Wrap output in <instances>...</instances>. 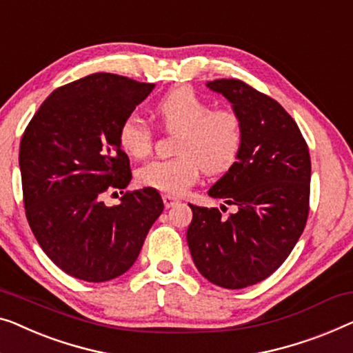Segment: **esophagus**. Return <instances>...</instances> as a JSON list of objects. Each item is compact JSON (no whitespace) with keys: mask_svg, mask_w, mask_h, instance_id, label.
Returning <instances> with one entry per match:
<instances>
[{"mask_svg":"<svg viewBox=\"0 0 353 353\" xmlns=\"http://www.w3.org/2000/svg\"><path fill=\"white\" fill-rule=\"evenodd\" d=\"M162 201H164L165 208H170L175 205V203H178V199L170 196V194H164V196H162Z\"/></svg>","mask_w":353,"mask_h":353,"instance_id":"obj_1","label":"esophagus"}]
</instances>
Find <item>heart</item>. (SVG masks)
Masks as SVG:
<instances>
[{
	"mask_svg": "<svg viewBox=\"0 0 353 353\" xmlns=\"http://www.w3.org/2000/svg\"><path fill=\"white\" fill-rule=\"evenodd\" d=\"M154 114L164 129L176 132V156L154 159L137 172L143 186L167 194H181L197 181L203 170L219 175L236 164L245 141L243 119L236 110L216 108L196 90L176 88L154 103ZM117 141L132 157L141 159L154 145V132L139 114L125 116Z\"/></svg>",
	"mask_w": 353,
	"mask_h": 353,
	"instance_id": "heart-1",
	"label": "heart"
}]
</instances>
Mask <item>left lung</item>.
Wrapping results in <instances>:
<instances>
[{"mask_svg":"<svg viewBox=\"0 0 353 353\" xmlns=\"http://www.w3.org/2000/svg\"><path fill=\"white\" fill-rule=\"evenodd\" d=\"M243 119L245 141L232 168L208 196L239 210L189 203L188 245L194 264L218 287L239 290L274 274L303 234L309 216L310 156L298 124L282 105L240 79L207 83Z\"/></svg>","mask_w":353,"mask_h":353,"instance_id":"left-lung-1","label":"left lung"}]
</instances>
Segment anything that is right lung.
<instances>
[{
  "label": "right lung",
  "mask_w": 353,
  "mask_h": 353,
  "mask_svg": "<svg viewBox=\"0 0 353 353\" xmlns=\"http://www.w3.org/2000/svg\"><path fill=\"white\" fill-rule=\"evenodd\" d=\"M154 84L94 73L55 89L25 129L19 165L28 224L43 252L71 277L106 282L127 272L164 210L152 188L127 191L130 161L117 130ZM117 188V206L103 197Z\"/></svg>",
  "instance_id": "right-lung-1"
}]
</instances>
